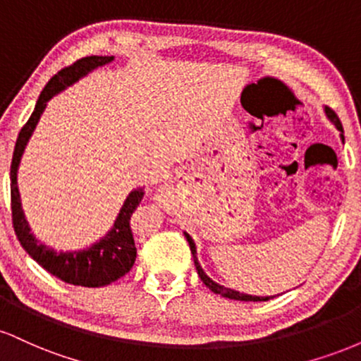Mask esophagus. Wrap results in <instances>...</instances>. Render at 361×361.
Masks as SVG:
<instances>
[{
	"label": "esophagus",
	"mask_w": 361,
	"mask_h": 361,
	"mask_svg": "<svg viewBox=\"0 0 361 361\" xmlns=\"http://www.w3.org/2000/svg\"><path fill=\"white\" fill-rule=\"evenodd\" d=\"M163 198H164V188L161 190L159 195H157V200H163Z\"/></svg>",
	"instance_id": "34e87169"
}]
</instances>
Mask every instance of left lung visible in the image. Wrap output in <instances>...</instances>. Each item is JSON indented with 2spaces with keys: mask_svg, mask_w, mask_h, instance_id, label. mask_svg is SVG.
Listing matches in <instances>:
<instances>
[{
  "mask_svg": "<svg viewBox=\"0 0 361 361\" xmlns=\"http://www.w3.org/2000/svg\"><path fill=\"white\" fill-rule=\"evenodd\" d=\"M326 115H327V118H329L331 122L334 123V126H336L338 128H341V130H343V126H341V122H339V117H338L336 114H334V110H331L329 106H326ZM341 139L345 140V137H341ZM185 238H186V241H188V244H190V250H192L193 261H195V267H197L198 276H200L202 281H204V283L207 285V287H209L210 290H212L214 293H219V295L226 297V299H233V300H244V302H264V300H270V299H273V297H275V295H271V297L247 295V293H241V292H238V290H233V288H226V287H224V285H219V283H215V281H214L212 279H209V276L205 275V271L202 270L200 263H198V259H197V247H195V243H193V239L190 238V235L186 234V233H185Z\"/></svg>",
  "mask_w": 361,
  "mask_h": 361,
  "instance_id": "8db88e82",
  "label": "left lung"
}]
</instances>
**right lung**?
<instances>
[{"label":"right lung","instance_id":"right-lung-1","mask_svg":"<svg viewBox=\"0 0 361 361\" xmlns=\"http://www.w3.org/2000/svg\"><path fill=\"white\" fill-rule=\"evenodd\" d=\"M111 61H114V56L82 57V59L76 61L74 64L68 66V68L61 69L56 76L51 78V81L45 85L39 100H37L34 114L30 115V118L27 120V123L20 130L10 168L11 221H13L15 234L20 244H22V247L51 275L57 276V279L66 281V283L81 285V287L90 288L110 285L111 281L118 280L120 276L126 275L134 267L137 250H135L134 234H132L130 229V217L132 212L139 207L140 200H142L144 190L135 188L128 193L127 200L123 202L122 209H120L117 221H115L114 227H111L105 238L94 243L88 250L57 252L40 244L34 238V234L30 233V227L25 221L22 204H20V193L18 186H16V171H18V164L20 159H22L25 146H27L40 115H42L45 106H47V102L51 100L54 94L71 86L80 78L86 76V74L93 71V69L100 68V66L109 64Z\"/></svg>","mask_w":361,"mask_h":361}]
</instances>
